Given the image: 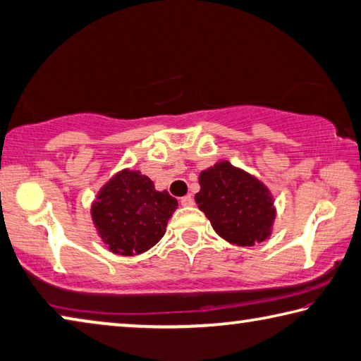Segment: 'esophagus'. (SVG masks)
Listing matches in <instances>:
<instances>
[{
    "instance_id": "1",
    "label": "esophagus",
    "mask_w": 361,
    "mask_h": 361,
    "mask_svg": "<svg viewBox=\"0 0 361 361\" xmlns=\"http://www.w3.org/2000/svg\"><path fill=\"white\" fill-rule=\"evenodd\" d=\"M180 204L182 206H192L193 204V197L192 195H185V197L180 198Z\"/></svg>"
}]
</instances>
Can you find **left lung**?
I'll return each mask as SVG.
<instances>
[{"instance_id":"1","label":"left lung","mask_w":361,"mask_h":361,"mask_svg":"<svg viewBox=\"0 0 361 361\" xmlns=\"http://www.w3.org/2000/svg\"><path fill=\"white\" fill-rule=\"evenodd\" d=\"M195 202L224 240L252 246L267 240L275 221L274 200L256 177L221 161L202 171Z\"/></svg>"}]
</instances>
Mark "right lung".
<instances>
[{
  "mask_svg": "<svg viewBox=\"0 0 361 361\" xmlns=\"http://www.w3.org/2000/svg\"><path fill=\"white\" fill-rule=\"evenodd\" d=\"M176 208L177 200L166 190L157 192L140 171L125 169L100 188L91 216L111 252L134 256L163 238Z\"/></svg>",
  "mask_w": 361,
  "mask_h": 361,
  "instance_id": "add662e5",
  "label": "right lung"
}]
</instances>
